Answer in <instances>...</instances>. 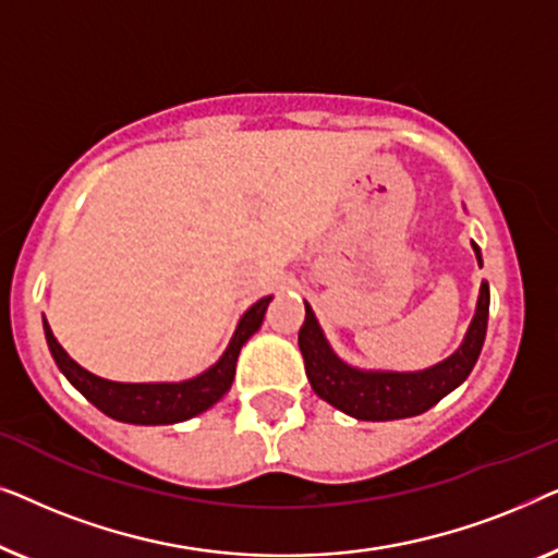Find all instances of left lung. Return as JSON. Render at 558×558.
<instances>
[{
  "label": "left lung",
  "mask_w": 558,
  "mask_h": 558,
  "mask_svg": "<svg viewBox=\"0 0 558 558\" xmlns=\"http://www.w3.org/2000/svg\"><path fill=\"white\" fill-rule=\"evenodd\" d=\"M477 264L483 266L480 246L472 241ZM304 325L300 330V350L304 371L319 399L340 409L342 414L361 418V422H393L429 411L447 393L464 384L470 371L475 368L480 350L487 332L490 315V287L483 281L477 296L475 317L464 332L462 345L452 355L424 371H368L342 361L327 342L315 312L304 302Z\"/></svg>",
  "instance_id": "left-lung-1"
}]
</instances>
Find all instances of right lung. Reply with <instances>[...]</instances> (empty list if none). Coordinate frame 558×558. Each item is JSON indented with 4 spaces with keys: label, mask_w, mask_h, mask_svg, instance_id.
<instances>
[{
    "label": "right lung",
    "mask_w": 558,
    "mask_h": 558,
    "mask_svg": "<svg viewBox=\"0 0 558 558\" xmlns=\"http://www.w3.org/2000/svg\"><path fill=\"white\" fill-rule=\"evenodd\" d=\"M269 302L271 296H264V300L251 304V307L243 312L239 325H235L233 338L228 342L226 353L220 355L208 371H203L201 376L187 380H172V384L170 380H162V384H119V380L96 376V373L86 371L65 353L45 317L43 327L52 361L58 363L60 373H63V376L71 380V386L78 388L98 411H104L106 416L124 424H178L203 414L205 409H210L213 403L220 401L228 393V388L233 384L235 361H239L241 348L246 345L251 335L262 327Z\"/></svg>",
    "instance_id": "right-lung-1"
}]
</instances>
